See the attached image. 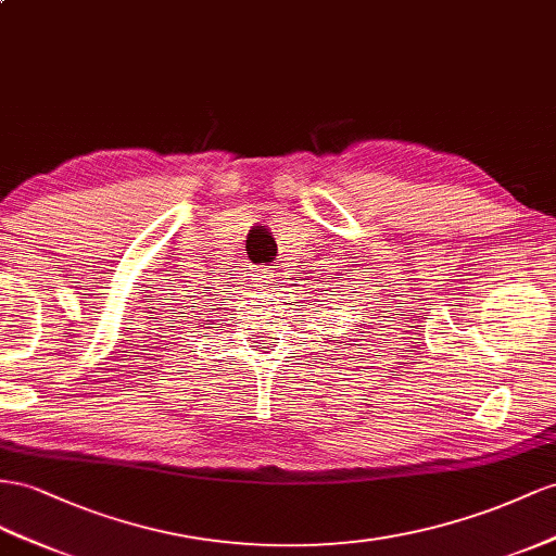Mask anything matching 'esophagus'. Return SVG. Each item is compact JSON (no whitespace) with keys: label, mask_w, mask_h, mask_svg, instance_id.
<instances>
[{"label":"esophagus","mask_w":556,"mask_h":556,"mask_svg":"<svg viewBox=\"0 0 556 556\" xmlns=\"http://www.w3.org/2000/svg\"><path fill=\"white\" fill-rule=\"evenodd\" d=\"M275 269H269V267H265L263 269V273H261V283H263V287H269V283H273L275 281ZM261 283H258V287H261Z\"/></svg>","instance_id":"obj_1"}]
</instances>
